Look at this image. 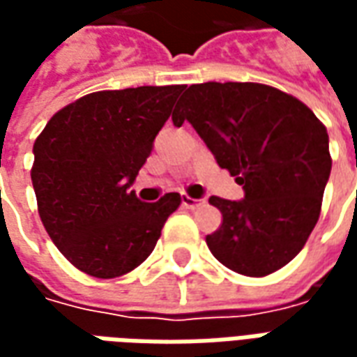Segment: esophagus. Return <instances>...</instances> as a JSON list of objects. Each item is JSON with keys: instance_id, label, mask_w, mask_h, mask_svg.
<instances>
[{"instance_id": "1", "label": "esophagus", "mask_w": 357, "mask_h": 357, "mask_svg": "<svg viewBox=\"0 0 357 357\" xmlns=\"http://www.w3.org/2000/svg\"><path fill=\"white\" fill-rule=\"evenodd\" d=\"M181 202H183V206H185V208H197V206H201L202 202V199H193V197H181Z\"/></svg>"}]
</instances>
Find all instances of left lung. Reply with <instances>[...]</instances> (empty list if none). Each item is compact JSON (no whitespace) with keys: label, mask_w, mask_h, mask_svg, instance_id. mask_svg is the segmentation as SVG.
Instances as JSON below:
<instances>
[{"label":"left lung","mask_w":357,"mask_h":357,"mask_svg":"<svg viewBox=\"0 0 357 357\" xmlns=\"http://www.w3.org/2000/svg\"><path fill=\"white\" fill-rule=\"evenodd\" d=\"M172 122L193 126L245 191L243 201L210 197L224 218L206 235L218 262L248 277L287 266L319 220L331 174L327 128L296 97L255 82L193 84Z\"/></svg>","instance_id":"left-lung-1"}]
</instances>
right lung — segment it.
<instances>
[{"label":"right lung","instance_id":"1","mask_svg":"<svg viewBox=\"0 0 357 357\" xmlns=\"http://www.w3.org/2000/svg\"><path fill=\"white\" fill-rule=\"evenodd\" d=\"M185 86L95 91L53 114L34 143L32 185L45 231L74 268L99 279L145 262L179 193L139 201L130 187Z\"/></svg>","mask_w":357,"mask_h":357}]
</instances>
